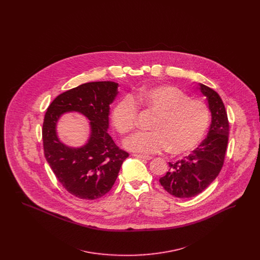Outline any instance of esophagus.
I'll list each match as a JSON object with an SVG mask.
<instances>
[{
	"instance_id": "obj_1",
	"label": "esophagus",
	"mask_w": 260,
	"mask_h": 260,
	"mask_svg": "<svg viewBox=\"0 0 260 260\" xmlns=\"http://www.w3.org/2000/svg\"><path fill=\"white\" fill-rule=\"evenodd\" d=\"M134 156L136 158H139V159H142V160H151L152 157L150 156H145V155H140V154H134Z\"/></svg>"
}]
</instances>
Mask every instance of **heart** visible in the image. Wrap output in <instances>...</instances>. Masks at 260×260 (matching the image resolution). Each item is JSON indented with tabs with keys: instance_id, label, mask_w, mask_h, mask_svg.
Wrapping results in <instances>:
<instances>
[{
	"instance_id": "1",
	"label": "heart",
	"mask_w": 260,
	"mask_h": 260,
	"mask_svg": "<svg viewBox=\"0 0 260 260\" xmlns=\"http://www.w3.org/2000/svg\"><path fill=\"white\" fill-rule=\"evenodd\" d=\"M137 105L157 117L150 125L152 132L137 133L124 141V147L131 151L185 154L198 146L208 131L210 110L204 101L190 99L178 87L161 85L143 87L116 103L111 120L119 134L127 135L136 127Z\"/></svg>"
}]
</instances>
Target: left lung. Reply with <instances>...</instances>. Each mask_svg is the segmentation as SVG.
Returning a JSON list of instances; mask_svg holds the SVG:
<instances>
[{
  "mask_svg": "<svg viewBox=\"0 0 260 260\" xmlns=\"http://www.w3.org/2000/svg\"><path fill=\"white\" fill-rule=\"evenodd\" d=\"M199 89L207 98L211 113L208 136L183 160L169 162L170 171L160 178L164 189L176 198L197 196L210 185L222 169L228 144L229 123L222 99L203 84H199Z\"/></svg>",
  "mask_w": 260,
  "mask_h": 260,
  "instance_id": "left-lung-1",
  "label": "left lung"
}]
</instances>
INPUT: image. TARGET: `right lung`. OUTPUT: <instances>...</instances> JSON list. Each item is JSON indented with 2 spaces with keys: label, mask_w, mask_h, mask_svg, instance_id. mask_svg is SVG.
<instances>
[{
  "label": "right lung",
  "mask_w": 260,
  "mask_h": 260,
  "mask_svg": "<svg viewBox=\"0 0 260 260\" xmlns=\"http://www.w3.org/2000/svg\"><path fill=\"white\" fill-rule=\"evenodd\" d=\"M118 87L110 81L80 85L56 96L46 112L42 131L46 160L61 185L77 198L95 200L108 193L128 157L107 132ZM67 111H78L90 121L91 135L81 148L67 147L57 136V122Z\"/></svg>",
  "instance_id": "1"
}]
</instances>
